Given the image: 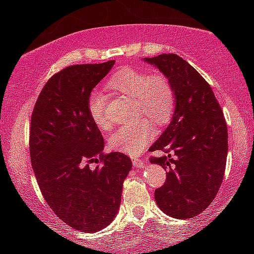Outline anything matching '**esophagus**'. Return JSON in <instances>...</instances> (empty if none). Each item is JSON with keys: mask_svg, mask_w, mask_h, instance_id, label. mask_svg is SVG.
<instances>
[{"mask_svg": "<svg viewBox=\"0 0 254 254\" xmlns=\"http://www.w3.org/2000/svg\"><path fill=\"white\" fill-rule=\"evenodd\" d=\"M145 161L140 160V158H132V166L137 168H142L145 166Z\"/></svg>", "mask_w": 254, "mask_h": 254, "instance_id": "obj_1", "label": "esophagus"}]
</instances>
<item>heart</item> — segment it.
Masks as SVG:
<instances>
[{"instance_id":"heart-1","label":"heart","mask_w":254,"mask_h":254,"mask_svg":"<svg viewBox=\"0 0 254 254\" xmlns=\"http://www.w3.org/2000/svg\"><path fill=\"white\" fill-rule=\"evenodd\" d=\"M107 88L134 98L135 114L147 115L157 125L171 119L176 107V94L172 84L163 76H151L137 68H122L107 82ZM87 111L92 122L101 130L109 127L104 114V96L93 92L87 101ZM153 125L148 120L139 119L115 130L109 137V146L114 151L137 155L152 140Z\"/></svg>"}]
</instances>
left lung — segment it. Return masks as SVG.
Listing matches in <instances>:
<instances>
[{
	"instance_id": "obj_1",
	"label": "left lung",
	"mask_w": 254,
	"mask_h": 254,
	"mask_svg": "<svg viewBox=\"0 0 254 254\" xmlns=\"http://www.w3.org/2000/svg\"><path fill=\"white\" fill-rule=\"evenodd\" d=\"M143 61L157 67L176 94L172 120L151 152L152 165L167 170V178L155 190L158 207L168 216L191 219L214 200L222 183L227 157V125L211 87L203 76L176 54Z\"/></svg>"
}]
</instances>
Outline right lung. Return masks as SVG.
<instances>
[{
    "label": "right lung",
    "instance_id": "1",
    "mask_svg": "<svg viewBox=\"0 0 254 254\" xmlns=\"http://www.w3.org/2000/svg\"><path fill=\"white\" fill-rule=\"evenodd\" d=\"M115 61L68 66L37 99L30 122V161L43 196L65 224L82 232L114 220L131 160L103 152L104 140L87 111L91 92ZM98 163L91 169V163Z\"/></svg>",
    "mask_w": 254,
    "mask_h": 254
}]
</instances>
